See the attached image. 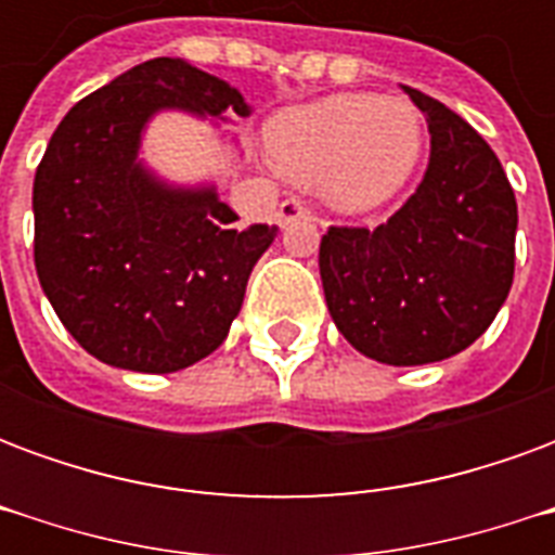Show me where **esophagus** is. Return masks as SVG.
I'll return each instance as SVG.
<instances>
[{"label":"esophagus","instance_id":"esophagus-1","mask_svg":"<svg viewBox=\"0 0 555 555\" xmlns=\"http://www.w3.org/2000/svg\"><path fill=\"white\" fill-rule=\"evenodd\" d=\"M312 207H306L300 198H285L282 205H279V222L282 225H288L294 219H312Z\"/></svg>","mask_w":555,"mask_h":555}]
</instances>
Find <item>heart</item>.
Returning a JSON list of instances; mask_svg holds the SVG:
<instances>
[{"mask_svg": "<svg viewBox=\"0 0 555 555\" xmlns=\"http://www.w3.org/2000/svg\"><path fill=\"white\" fill-rule=\"evenodd\" d=\"M273 145L297 181H321L338 210L360 214L404 190L422 151V125L404 101L336 94L285 115Z\"/></svg>", "mask_w": 555, "mask_h": 555, "instance_id": "1", "label": "heart"}]
</instances>
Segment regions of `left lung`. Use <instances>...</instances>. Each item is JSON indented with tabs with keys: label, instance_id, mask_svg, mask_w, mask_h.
Returning a JSON list of instances; mask_svg holds the SVG:
<instances>
[{
	"label": "left lung",
	"instance_id": "1",
	"mask_svg": "<svg viewBox=\"0 0 555 555\" xmlns=\"http://www.w3.org/2000/svg\"><path fill=\"white\" fill-rule=\"evenodd\" d=\"M425 113L430 163L380 222L330 225L321 282L338 333L386 365H425L469 348L514 279L517 202L502 163L464 118L404 86Z\"/></svg>",
	"mask_w": 555,
	"mask_h": 555
}]
</instances>
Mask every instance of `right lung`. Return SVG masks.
Instances as JSON below:
<instances>
[{"label":"right lung","instance_id":"add662e5","mask_svg":"<svg viewBox=\"0 0 555 555\" xmlns=\"http://www.w3.org/2000/svg\"><path fill=\"white\" fill-rule=\"evenodd\" d=\"M159 109L237 115L229 82L181 59L130 67L70 109L35 171V270L59 321L127 372H181L225 341L276 229H231L214 186L178 190L139 163Z\"/></svg>","mask_w":555,"mask_h":555}]
</instances>
